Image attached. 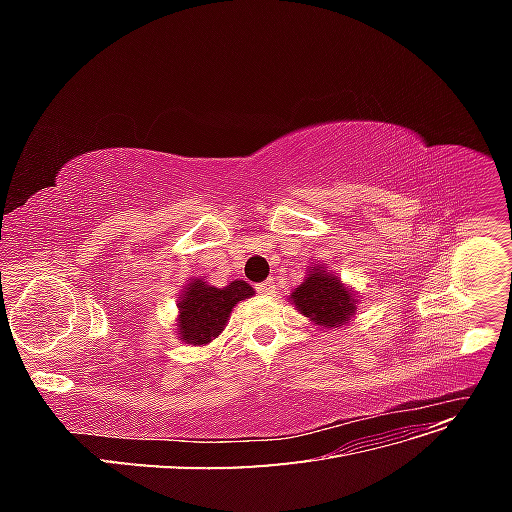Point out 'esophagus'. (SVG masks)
I'll return each mask as SVG.
<instances>
[{
	"label": "esophagus",
	"instance_id": "obj_1",
	"mask_svg": "<svg viewBox=\"0 0 512 512\" xmlns=\"http://www.w3.org/2000/svg\"><path fill=\"white\" fill-rule=\"evenodd\" d=\"M258 292L265 294V297H269V294L275 292V280H265L262 284H258Z\"/></svg>",
	"mask_w": 512,
	"mask_h": 512
}]
</instances>
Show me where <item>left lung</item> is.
<instances>
[{"instance_id":"1","label":"left lung","mask_w":512,"mask_h":512,"mask_svg":"<svg viewBox=\"0 0 512 512\" xmlns=\"http://www.w3.org/2000/svg\"><path fill=\"white\" fill-rule=\"evenodd\" d=\"M292 305L322 329H337L356 312V297L350 288L337 280V275L324 267L309 269L307 280L290 294Z\"/></svg>"}]
</instances>
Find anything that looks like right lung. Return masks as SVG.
<instances>
[{"instance_id":"1","label":"right lung","mask_w":512,"mask_h":512,"mask_svg":"<svg viewBox=\"0 0 512 512\" xmlns=\"http://www.w3.org/2000/svg\"><path fill=\"white\" fill-rule=\"evenodd\" d=\"M254 297V288L243 280L230 282L224 288L209 286L203 280H194L179 294L177 331L181 342L205 346L218 337L230 318L232 307L239 301Z\"/></svg>"}]
</instances>
